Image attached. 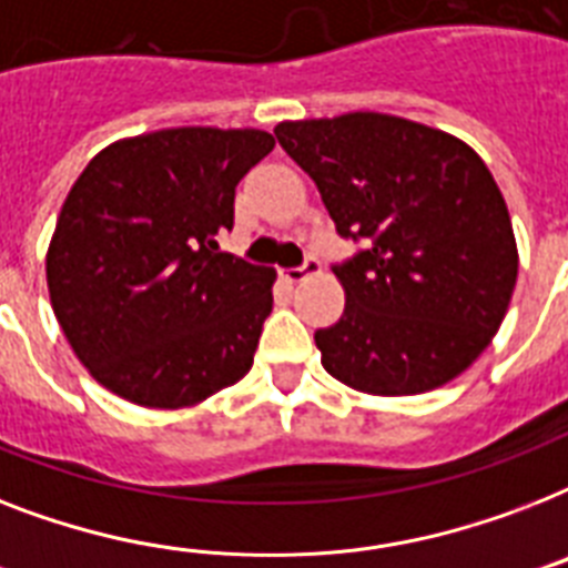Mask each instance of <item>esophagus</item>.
I'll return each instance as SVG.
<instances>
[{
    "instance_id": "34e87169",
    "label": "esophagus",
    "mask_w": 568,
    "mask_h": 568,
    "mask_svg": "<svg viewBox=\"0 0 568 568\" xmlns=\"http://www.w3.org/2000/svg\"><path fill=\"white\" fill-rule=\"evenodd\" d=\"M317 271H321V262H317L315 256H308V260L303 262V265H300V268H288V271H283V280H285V283H303V280H306V276H315Z\"/></svg>"
}]
</instances>
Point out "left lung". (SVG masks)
I'll return each mask as SVG.
<instances>
[{
    "label": "left lung",
    "instance_id": "left-lung-1",
    "mask_svg": "<svg viewBox=\"0 0 568 568\" xmlns=\"http://www.w3.org/2000/svg\"><path fill=\"white\" fill-rule=\"evenodd\" d=\"M276 140L315 180L344 239V315L315 332L329 376L373 396L435 390L499 332L519 274L514 224L490 169L446 131L344 113L280 122Z\"/></svg>",
    "mask_w": 568,
    "mask_h": 568
}]
</instances>
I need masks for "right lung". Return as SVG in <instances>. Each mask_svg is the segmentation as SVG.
<instances>
[{
	"label": "right lung",
	"instance_id": "1",
	"mask_svg": "<svg viewBox=\"0 0 568 568\" xmlns=\"http://www.w3.org/2000/svg\"><path fill=\"white\" fill-rule=\"evenodd\" d=\"M271 149L253 128H163L110 142L72 183L45 283L69 347L110 394L192 408L251 371L276 271L215 236Z\"/></svg>",
	"mask_w": 568,
	"mask_h": 568
}]
</instances>
